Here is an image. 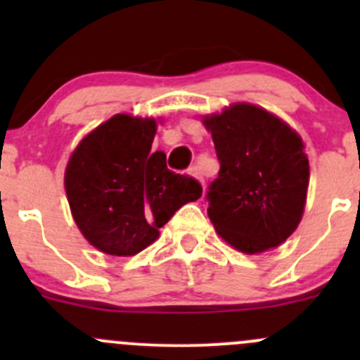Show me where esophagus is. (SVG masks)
<instances>
[{"label":"esophagus","instance_id":"esophagus-1","mask_svg":"<svg viewBox=\"0 0 360 360\" xmlns=\"http://www.w3.org/2000/svg\"><path fill=\"white\" fill-rule=\"evenodd\" d=\"M190 172H191V176H195L197 177L198 181H200V183L203 184V177H202V169H200V165H198V163H195L193 167H191L190 169Z\"/></svg>","mask_w":360,"mask_h":360}]
</instances>
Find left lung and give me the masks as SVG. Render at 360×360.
<instances>
[{
    "label": "left lung",
    "instance_id": "1",
    "mask_svg": "<svg viewBox=\"0 0 360 360\" xmlns=\"http://www.w3.org/2000/svg\"><path fill=\"white\" fill-rule=\"evenodd\" d=\"M221 163L207 191L217 233L257 254L281 245L300 224L310 167L301 137L263 108L233 104L203 116Z\"/></svg>",
    "mask_w": 360,
    "mask_h": 360
}]
</instances>
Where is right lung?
<instances>
[{
  "label": "right lung",
  "instance_id": "1",
  "mask_svg": "<svg viewBox=\"0 0 360 360\" xmlns=\"http://www.w3.org/2000/svg\"><path fill=\"white\" fill-rule=\"evenodd\" d=\"M157 122L115 115L76 146L64 186L75 223L96 249L134 256L153 244L177 209L202 197L186 174L167 169L165 153H151Z\"/></svg>",
  "mask_w": 360,
  "mask_h": 360
}]
</instances>
